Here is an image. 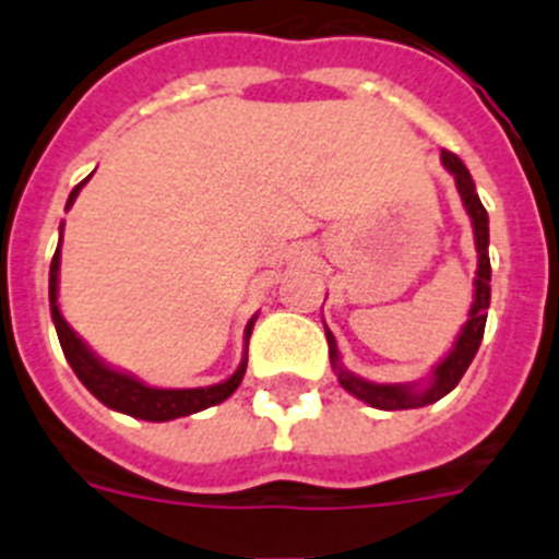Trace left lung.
I'll return each instance as SVG.
<instances>
[{
    "instance_id": "left-lung-1",
    "label": "left lung",
    "mask_w": 559,
    "mask_h": 559,
    "mask_svg": "<svg viewBox=\"0 0 559 559\" xmlns=\"http://www.w3.org/2000/svg\"><path fill=\"white\" fill-rule=\"evenodd\" d=\"M442 165L456 179V190L462 195V204L467 210L473 221V237H476V251H478V269H476V294H473L471 313H467V322H464L462 333L453 341V349L439 360L433 367L431 378H428L426 386H417V383H372V380H364L358 374L347 372L344 364H341L338 344H335V335L330 333L328 324H324V333H328V347H330V364H333L335 374H338V383L347 389L349 394H355L358 400L369 403L372 408H383V412H400V408H423L431 406L437 400L445 397L448 392L456 389V383L462 380V374L467 372L471 360L476 358L478 344L484 338V324H487V308H490V218H487V210H484L481 199H478L476 185L471 179V170L462 165L456 153L442 151Z\"/></svg>"
}]
</instances>
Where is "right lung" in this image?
<instances>
[{
  "mask_svg": "<svg viewBox=\"0 0 559 559\" xmlns=\"http://www.w3.org/2000/svg\"><path fill=\"white\" fill-rule=\"evenodd\" d=\"M88 179H83L75 190L69 192L67 210L75 204L78 192L86 185ZM63 231V224H61ZM58 271H61V243H58L56 257L49 263V310H52V322H56L58 341H61V349L67 355L69 367L75 369V374L81 378L83 386L100 400L103 406L114 408V412L131 414L136 419H147V423H167V419L187 417V414L204 412L210 406H218L224 403L229 394H235V389L240 386V380L246 374V364H249V353L243 355L240 367L235 369L231 378H226L224 383H215V386H201V389H156L142 383L140 378L133 374L120 372V369H111L108 364H103L92 349L83 344L81 335L69 328L67 319L61 316L58 308ZM257 319V316H254ZM254 319L246 324V349H249V335L254 328Z\"/></svg>",
  "mask_w": 559,
  "mask_h": 559,
  "instance_id": "1",
  "label": "right lung"
}]
</instances>
